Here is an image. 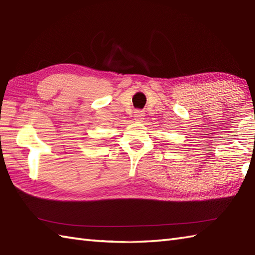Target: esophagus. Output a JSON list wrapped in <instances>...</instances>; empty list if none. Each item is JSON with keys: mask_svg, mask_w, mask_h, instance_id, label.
I'll return each mask as SVG.
<instances>
[{"mask_svg": "<svg viewBox=\"0 0 255 255\" xmlns=\"http://www.w3.org/2000/svg\"><path fill=\"white\" fill-rule=\"evenodd\" d=\"M133 117H134V121L142 122L143 121V117H144V114L141 111H137L136 113H134Z\"/></svg>", "mask_w": 255, "mask_h": 255, "instance_id": "34e87169", "label": "esophagus"}]
</instances>
